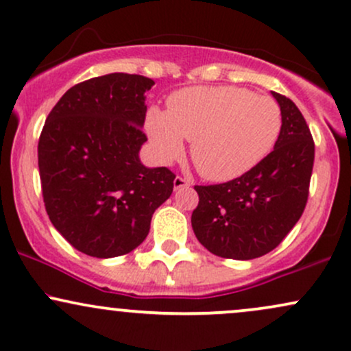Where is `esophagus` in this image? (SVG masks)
<instances>
[{"label": "esophagus", "instance_id": "1", "mask_svg": "<svg viewBox=\"0 0 351 351\" xmlns=\"http://www.w3.org/2000/svg\"><path fill=\"white\" fill-rule=\"evenodd\" d=\"M173 184H175V189L188 188V186H189V180L183 178V176H176L175 181H173Z\"/></svg>", "mask_w": 351, "mask_h": 351}]
</instances>
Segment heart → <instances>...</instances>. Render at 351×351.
Segmentation results:
<instances>
[{
  "instance_id": "obj_1",
  "label": "heart",
  "mask_w": 351,
  "mask_h": 351,
  "mask_svg": "<svg viewBox=\"0 0 351 351\" xmlns=\"http://www.w3.org/2000/svg\"><path fill=\"white\" fill-rule=\"evenodd\" d=\"M145 127L160 162L178 158L186 138L201 175L228 181L272 152L282 130V110L274 99L247 88L188 87L168 99L167 114L152 108Z\"/></svg>"
}]
</instances>
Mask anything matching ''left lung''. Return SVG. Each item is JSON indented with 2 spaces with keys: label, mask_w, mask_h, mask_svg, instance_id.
I'll return each mask as SVG.
<instances>
[{
  "label": "left lung",
  "mask_w": 351,
  "mask_h": 351,
  "mask_svg": "<svg viewBox=\"0 0 351 351\" xmlns=\"http://www.w3.org/2000/svg\"><path fill=\"white\" fill-rule=\"evenodd\" d=\"M272 95L282 110L274 150L239 178L195 186L199 203L191 215L193 231L209 252L224 259L249 261L271 252L307 204L315 143L295 104Z\"/></svg>",
  "instance_id": "left-lung-1"
}]
</instances>
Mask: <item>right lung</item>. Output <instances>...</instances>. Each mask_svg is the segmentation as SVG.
<instances>
[{
    "label": "right lung",
    "instance_id": "obj_1",
    "mask_svg": "<svg viewBox=\"0 0 351 351\" xmlns=\"http://www.w3.org/2000/svg\"><path fill=\"white\" fill-rule=\"evenodd\" d=\"M153 84L123 72L84 80L59 99L43 127L44 206L64 239L87 256L108 259L138 247L155 209L173 193L175 173L138 158L147 142L145 92Z\"/></svg>",
    "mask_w": 351,
    "mask_h": 351
}]
</instances>
